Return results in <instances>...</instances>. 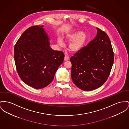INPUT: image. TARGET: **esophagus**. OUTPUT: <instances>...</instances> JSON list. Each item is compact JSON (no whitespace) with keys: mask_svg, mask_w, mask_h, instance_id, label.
I'll return each instance as SVG.
<instances>
[{"mask_svg":"<svg viewBox=\"0 0 129 129\" xmlns=\"http://www.w3.org/2000/svg\"><path fill=\"white\" fill-rule=\"evenodd\" d=\"M69 56L68 55H65L64 58V60L66 61V60H69Z\"/></svg>","mask_w":129,"mask_h":129,"instance_id":"1","label":"esophagus"}]
</instances>
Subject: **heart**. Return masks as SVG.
Wrapping results in <instances>:
<instances>
[{"label": "heart", "mask_w": 129, "mask_h": 129, "mask_svg": "<svg viewBox=\"0 0 129 129\" xmlns=\"http://www.w3.org/2000/svg\"><path fill=\"white\" fill-rule=\"evenodd\" d=\"M66 40L71 41L69 44V49L73 52H77L82 50L88 40V36L82 31H76L68 35ZM58 43L60 45L63 44L62 41L60 39Z\"/></svg>", "instance_id": "1"}]
</instances>
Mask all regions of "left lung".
Masks as SVG:
<instances>
[{
    "mask_svg": "<svg viewBox=\"0 0 129 129\" xmlns=\"http://www.w3.org/2000/svg\"><path fill=\"white\" fill-rule=\"evenodd\" d=\"M97 35L70 60L74 84L85 91L95 89L106 82L114 61V53L108 35L97 28Z\"/></svg>",
    "mask_w": 129,
    "mask_h": 129,
    "instance_id": "1",
    "label": "left lung"
}]
</instances>
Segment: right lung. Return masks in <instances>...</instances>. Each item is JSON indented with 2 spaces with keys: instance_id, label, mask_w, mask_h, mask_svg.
Here are the masks:
<instances>
[{
  "instance_id": "right-lung-1",
  "label": "right lung",
  "mask_w": 129,
  "mask_h": 129,
  "mask_svg": "<svg viewBox=\"0 0 129 129\" xmlns=\"http://www.w3.org/2000/svg\"><path fill=\"white\" fill-rule=\"evenodd\" d=\"M43 25L27 29L14 47V57L17 73L22 81L36 89L50 84L64 55L53 50Z\"/></svg>"
}]
</instances>
